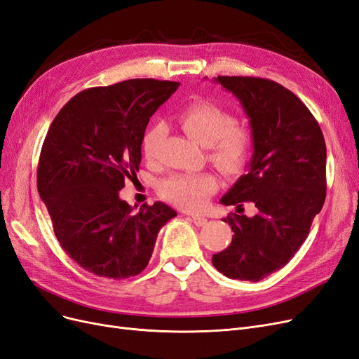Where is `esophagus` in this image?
Here are the masks:
<instances>
[{
    "label": "esophagus",
    "instance_id": "obj_1",
    "mask_svg": "<svg viewBox=\"0 0 359 359\" xmlns=\"http://www.w3.org/2000/svg\"><path fill=\"white\" fill-rule=\"evenodd\" d=\"M191 221H192L196 226H203V225L207 224V219L203 217V216H192Z\"/></svg>",
    "mask_w": 359,
    "mask_h": 359
}]
</instances>
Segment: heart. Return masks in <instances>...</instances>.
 <instances>
[{
  "mask_svg": "<svg viewBox=\"0 0 359 359\" xmlns=\"http://www.w3.org/2000/svg\"><path fill=\"white\" fill-rule=\"evenodd\" d=\"M180 128L192 140L207 147V159L225 176H237L245 171L252 155L253 138L246 125L236 122L233 113L209 102H194L183 107L176 116ZM165 126L155 123L143 135V154L147 159L156 156ZM217 189V179L212 172L175 175L159 187V194L184 210H200Z\"/></svg>",
  "mask_w": 359,
  "mask_h": 359,
  "instance_id": "heart-1",
  "label": "heart"
}]
</instances>
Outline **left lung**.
Returning <instances> with one entry per match:
<instances>
[{
  "mask_svg": "<svg viewBox=\"0 0 359 359\" xmlns=\"http://www.w3.org/2000/svg\"><path fill=\"white\" fill-rule=\"evenodd\" d=\"M250 119L253 155L221 203H253L252 217L229 213L231 245L212 262L229 279L258 282L291 261L327 196V146L313 114L291 90L262 77L217 76Z\"/></svg>",
  "mask_w": 359,
  "mask_h": 359,
  "instance_id": "8db88e82",
  "label": "left lung"
}]
</instances>
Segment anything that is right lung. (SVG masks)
<instances>
[{
    "instance_id": "right-lung-1",
    "label": "right lung",
    "mask_w": 359,
    "mask_h": 359,
    "mask_svg": "<svg viewBox=\"0 0 359 359\" xmlns=\"http://www.w3.org/2000/svg\"><path fill=\"white\" fill-rule=\"evenodd\" d=\"M179 82L131 79L79 92L46 134L37 188L61 248L89 273L128 279L149 264L159 229L177 213L119 198L142 163L149 119Z\"/></svg>"
}]
</instances>
